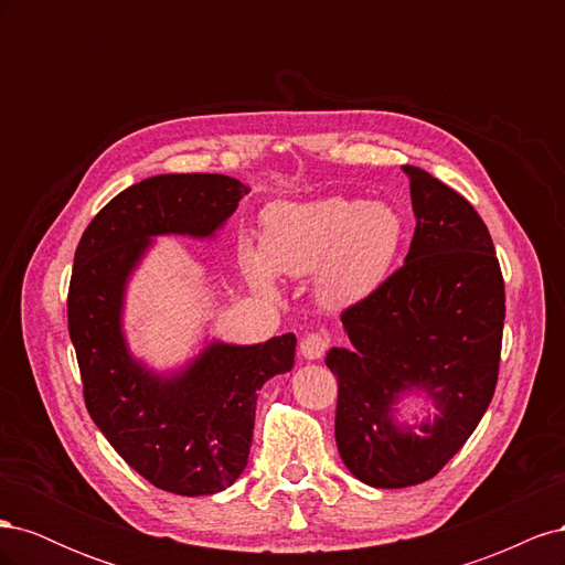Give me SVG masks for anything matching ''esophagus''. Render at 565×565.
<instances>
[{
    "label": "esophagus",
    "instance_id": "obj_1",
    "mask_svg": "<svg viewBox=\"0 0 565 565\" xmlns=\"http://www.w3.org/2000/svg\"><path fill=\"white\" fill-rule=\"evenodd\" d=\"M328 347H330V337L328 334L311 332V334H306L301 339L299 353H301V358H306V361H318V358H322L324 351H328Z\"/></svg>",
    "mask_w": 565,
    "mask_h": 565
}]
</instances>
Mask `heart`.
<instances>
[{
  "mask_svg": "<svg viewBox=\"0 0 565 565\" xmlns=\"http://www.w3.org/2000/svg\"><path fill=\"white\" fill-rule=\"evenodd\" d=\"M405 241V218L388 202L328 195L276 204L266 214L264 247L245 243L243 268L264 295L278 292L276 273L309 278L330 309L372 297L391 276Z\"/></svg>",
  "mask_w": 565,
  "mask_h": 565,
  "instance_id": "b5f03b06",
  "label": "heart"
}]
</instances>
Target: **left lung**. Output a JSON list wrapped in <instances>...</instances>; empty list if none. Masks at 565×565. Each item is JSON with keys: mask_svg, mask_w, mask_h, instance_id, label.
<instances>
[{"mask_svg": "<svg viewBox=\"0 0 565 565\" xmlns=\"http://www.w3.org/2000/svg\"><path fill=\"white\" fill-rule=\"evenodd\" d=\"M403 172L417 218L405 264L341 313L351 349L324 358L339 384V455L372 488L417 486L448 465L486 415L502 351L504 280L483 218L424 169ZM409 392L437 415L401 425Z\"/></svg>", "mask_w": 565, "mask_h": 565, "instance_id": "left-lung-1", "label": "left lung"}]
</instances>
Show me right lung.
<instances>
[{"instance_id":"obj_1","label":"right lung","mask_w":565,"mask_h":565,"mask_svg":"<svg viewBox=\"0 0 565 565\" xmlns=\"http://www.w3.org/2000/svg\"><path fill=\"white\" fill-rule=\"evenodd\" d=\"M249 188L224 174H160L100 210L75 252L67 330L84 403L127 465L160 490L198 498L226 490L247 467L256 391L295 365L297 337L237 347L212 341L172 374L131 355L127 282L156 235L212 237Z\"/></svg>"}]
</instances>
